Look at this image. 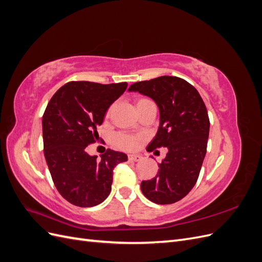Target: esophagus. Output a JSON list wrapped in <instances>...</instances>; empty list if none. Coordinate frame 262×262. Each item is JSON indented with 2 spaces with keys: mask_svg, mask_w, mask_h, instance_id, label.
<instances>
[{
  "mask_svg": "<svg viewBox=\"0 0 262 262\" xmlns=\"http://www.w3.org/2000/svg\"><path fill=\"white\" fill-rule=\"evenodd\" d=\"M129 160L133 162H140L142 160V157L140 155H129Z\"/></svg>",
  "mask_w": 262,
  "mask_h": 262,
  "instance_id": "obj_1",
  "label": "esophagus"
}]
</instances>
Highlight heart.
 <instances>
[{
    "label": "heart",
    "mask_w": 262,
    "mask_h": 262,
    "mask_svg": "<svg viewBox=\"0 0 262 262\" xmlns=\"http://www.w3.org/2000/svg\"><path fill=\"white\" fill-rule=\"evenodd\" d=\"M147 99H139L137 101V107H139L141 104H143ZM110 110H108V115L110 113ZM140 141L139 137H134V136H130V134H126V133H119L115 137V143L120 146L122 148L125 149H133L138 145V142Z\"/></svg>",
    "instance_id": "1"
}]
</instances>
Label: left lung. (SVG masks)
<instances>
[{
	"instance_id": "8db88e82",
	"label": "left lung",
	"mask_w": 262,
	"mask_h": 262,
	"mask_svg": "<svg viewBox=\"0 0 262 262\" xmlns=\"http://www.w3.org/2000/svg\"><path fill=\"white\" fill-rule=\"evenodd\" d=\"M129 92L152 98L160 109V125L147 150L167 147L156 177L141 182V190L157 204L186 196L199 177L210 131L208 110L194 87L176 76L134 83Z\"/></svg>"
}]
</instances>
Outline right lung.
<instances>
[{"label":"right lung","instance_id":"1","mask_svg":"<svg viewBox=\"0 0 262 262\" xmlns=\"http://www.w3.org/2000/svg\"><path fill=\"white\" fill-rule=\"evenodd\" d=\"M124 83L69 82L50 99L42 117L43 153L55 188L76 207L91 208L112 191L113 170L128 161L124 153L107 149L100 155L87 153L86 146L99 136L110 105L124 93Z\"/></svg>","mask_w":262,"mask_h":262}]
</instances>
